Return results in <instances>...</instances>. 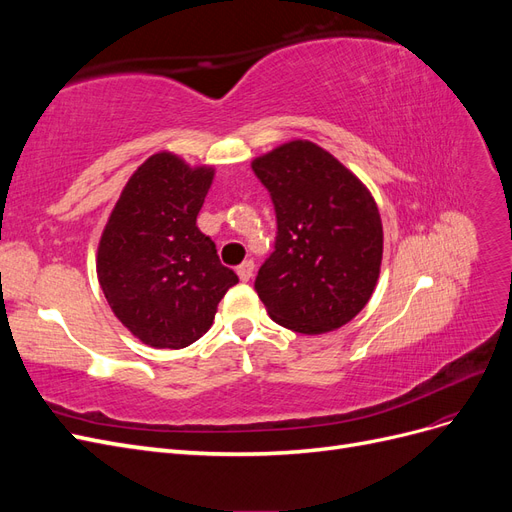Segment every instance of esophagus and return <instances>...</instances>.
<instances>
[{
	"label": "esophagus",
	"mask_w": 512,
	"mask_h": 512,
	"mask_svg": "<svg viewBox=\"0 0 512 512\" xmlns=\"http://www.w3.org/2000/svg\"><path fill=\"white\" fill-rule=\"evenodd\" d=\"M237 275L241 282H250L252 275H254V260H245L237 267Z\"/></svg>",
	"instance_id": "obj_1"
}]
</instances>
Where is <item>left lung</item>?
Wrapping results in <instances>:
<instances>
[{
  "label": "left lung",
  "instance_id": "obj_1",
  "mask_svg": "<svg viewBox=\"0 0 512 512\" xmlns=\"http://www.w3.org/2000/svg\"><path fill=\"white\" fill-rule=\"evenodd\" d=\"M277 237L254 288L269 316L303 335L344 327L367 305L382 262L374 196L329 151L290 141L252 162Z\"/></svg>",
  "mask_w": 512,
  "mask_h": 512
}]
</instances>
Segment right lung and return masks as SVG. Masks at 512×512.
Returning <instances> with one entry per match:
<instances>
[{
  "mask_svg": "<svg viewBox=\"0 0 512 512\" xmlns=\"http://www.w3.org/2000/svg\"><path fill=\"white\" fill-rule=\"evenodd\" d=\"M213 168L162 151L128 179L98 245V280L113 314L153 348L179 350L209 331L239 282L196 226Z\"/></svg>",
  "mask_w": 512,
  "mask_h": 512,
  "instance_id": "right-lung-1",
  "label": "right lung"
}]
</instances>
